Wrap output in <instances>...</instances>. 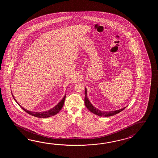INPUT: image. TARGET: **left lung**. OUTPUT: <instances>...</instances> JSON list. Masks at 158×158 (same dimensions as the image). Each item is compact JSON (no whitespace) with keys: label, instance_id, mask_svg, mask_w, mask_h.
Here are the masks:
<instances>
[{"label":"left lung","instance_id":"8db88e82","mask_svg":"<svg viewBox=\"0 0 158 158\" xmlns=\"http://www.w3.org/2000/svg\"><path fill=\"white\" fill-rule=\"evenodd\" d=\"M85 104L86 107L89 111L93 113L94 114H97L99 116H103V117H108V116H112L116 114H118V113L120 112L121 111L124 110L127 107L123 108L121 109H119L118 110H114L112 111H101L100 110L98 109L95 107L93 104L91 103L90 102L87 96V89L86 87H85Z\"/></svg>","mask_w":158,"mask_h":158}]
</instances>
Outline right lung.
Here are the masks:
<instances>
[{"mask_svg":"<svg viewBox=\"0 0 158 158\" xmlns=\"http://www.w3.org/2000/svg\"><path fill=\"white\" fill-rule=\"evenodd\" d=\"M12 92V91H11ZM12 97L14 98V100L16 102L17 104H19V106L24 111H25L27 114L33 116L35 117L39 118H50L52 116H54L55 114H57V113L60 111L61 109L64 106V101H65V97H66V94L64 95V97L63 98V99L61 100L58 103H57L55 107H54L52 108H51L50 110H47V111H41V112H39V111H31L29 110H27V109L24 108L23 106H21L20 104H19V103L16 101V99H15V98L14 97V95L12 93Z\"/></svg>","mask_w":158,"mask_h":158,"instance_id":"right-lung-1","label":"right lung"}]
</instances>
